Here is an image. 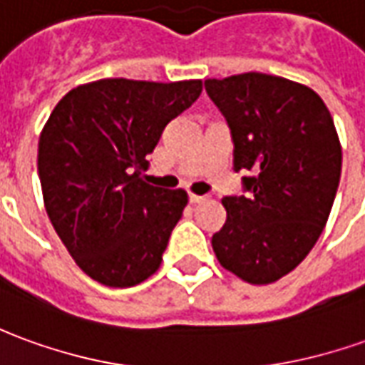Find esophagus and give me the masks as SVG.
<instances>
[{"label": "esophagus", "instance_id": "esophagus-1", "mask_svg": "<svg viewBox=\"0 0 365 365\" xmlns=\"http://www.w3.org/2000/svg\"><path fill=\"white\" fill-rule=\"evenodd\" d=\"M205 200H207L205 195H195V193H190L191 203H201V201H205Z\"/></svg>", "mask_w": 365, "mask_h": 365}]
</instances>
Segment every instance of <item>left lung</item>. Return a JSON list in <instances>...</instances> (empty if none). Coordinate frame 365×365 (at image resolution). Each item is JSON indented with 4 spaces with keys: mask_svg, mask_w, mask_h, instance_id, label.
I'll return each mask as SVG.
<instances>
[{
    "mask_svg": "<svg viewBox=\"0 0 365 365\" xmlns=\"http://www.w3.org/2000/svg\"><path fill=\"white\" fill-rule=\"evenodd\" d=\"M205 91L233 140L243 195H227L225 225L211 245L247 282L269 284L304 261L324 229L342 172L330 110L304 85L264 73L217 81Z\"/></svg>",
    "mask_w": 365,
    "mask_h": 365,
    "instance_id": "8db88e82",
    "label": "left lung"
}]
</instances>
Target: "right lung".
I'll return each instance as SVG.
<instances>
[{
  "label": "right lung",
  "mask_w": 365,
  "mask_h": 365,
  "mask_svg": "<svg viewBox=\"0 0 365 365\" xmlns=\"http://www.w3.org/2000/svg\"><path fill=\"white\" fill-rule=\"evenodd\" d=\"M200 94L201 81L103 78L51 112L37 156L45 209L91 279L126 289L158 271L187 193L154 187L142 172L168 122Z\"/></svg>",
  "instance_id": "obj_1"
}]
</instances>
